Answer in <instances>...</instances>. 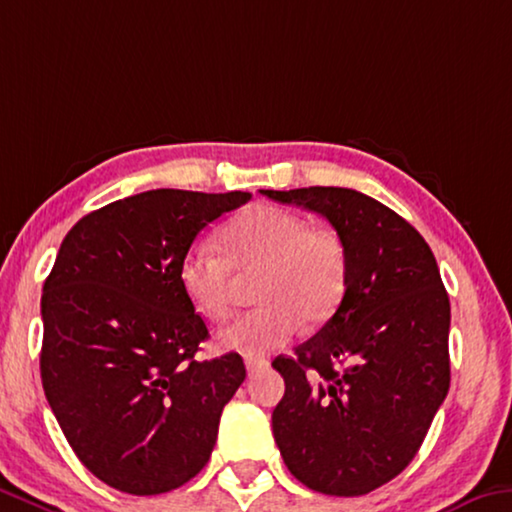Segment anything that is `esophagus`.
<instances>
[{"mask_svg":"<svg viewBox=\"0 0 512 512\" xmlns=\"http://www.w3.org/2000/svg\"><path fill=\"white\" fill-rule=\"evenodd\" d=\"M246 369H248V376H255V373L269 369V360L253 358V355H246Z\"/></svg>","mask_w":512,"mask_h":512,"instance_id":"1","label":"esophagus"}]
</instances>
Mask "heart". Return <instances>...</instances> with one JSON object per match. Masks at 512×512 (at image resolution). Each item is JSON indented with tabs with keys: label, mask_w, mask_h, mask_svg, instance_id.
Returning <instances> with one entry per match:
<instances>
[{
	"label": "heart",
	"mask_w": 512,
	"mask_h": 512,
	"mask_svg": "<svg viewBox=\"0 0 512 512\" xmlns=\"http://www.w3.org/2000/svg\"><path fill=\"white\" fill-rule=\"evenodd\" d=\"M223 255L207 243L186 250L177 280L193 310L221 321L230 310L234 273L259 271L255 300L264 303L218 332L227 351L264 355L285 346L298 323H321L342 303L348 259L342 239L275 205L243 209L223 225Z\"/></svg>",
	"instance_id": "1"
}]
</instances>
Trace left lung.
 Masks as SVG:
<instances>
[{
	"instance_id": "left-lung-1",
	"label": "left lung",
	"mask_w": 512,
	"mask_h": 512,
	"mask_svg": "<svg viewBox=\"0 0 512 512\" xmlns=\"http://www.w3.org/2000/svg\"><path fill=\"white\" fill-rule=\"evenodd\" d=\"M321 214L348 259L342 303L294 355L273 435L310 490L360 497L399 476L451 383V305L424 237L383 202L339 186L262 191Z\"/></svg>"
}]
</instances>
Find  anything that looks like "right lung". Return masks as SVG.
<instances>
[{"label":"right lung","instance_id":"add662e5","mask_svg":"<svg viewBox=\"0 0 512 512\" xmlns=\"http://www.w3.org/2000/svg\"><path fill=\"white\" fill-rule=\"evenodd\" d=\"M250 193L154 189L86 214L40 300V378L72 451L111 488L150 497L207 465L239 353L198 360L209 337L177 269L202 227Z\"/></svg>","mask_w":512,"mask_h":512}]
</instances>
